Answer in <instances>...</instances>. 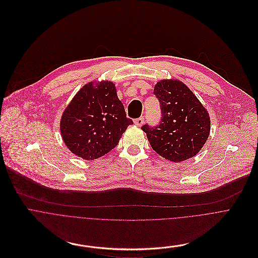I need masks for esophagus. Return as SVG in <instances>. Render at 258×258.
<instances>
[{
    "label": "esophagus",
    "instance_id": "esophagus-1",
    "mask_svg": "<svg viewBox=\"0 0 258 258\" xmlns=\"http://www.w3.org/2000/svg\"><path fill=\"white\" fill-rule=\"evenodd\" d=\"M143 123H144V118H143V117H140V118H138V119H135V120H134V124H135L136 126H138V127L142 126V125H143Z\"/></svg>",
    "mask_w": 258,
    "mask_h": 258
}]
</instances>
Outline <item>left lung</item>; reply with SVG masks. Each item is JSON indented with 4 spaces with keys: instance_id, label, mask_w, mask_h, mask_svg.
I'll list each match as a JSON object with an SVG mask.
<instances>
[{
    "instance_id": "8db88e82",
    "label": "left lung",
    "mask_w": 258,
    "mask_h": 258,
    "mask_svg": "<svg viewBox=\"0 0 258 258\" xmlns=\"http://www.w3.org/2000/svg\"><path fill=\"white\" fill-rule=\"evenodd\" d=\"M160 100L162 122L150 128L142 126L152 149L174 163L189 160L201 150L211 132L208 110L178 79H163L154 85Z\"/></svg>"
}]
</instances>
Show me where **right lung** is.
Listing matches in <instances>:
<instances>
[{
    "label": "right lung",
    "instance_id": "1",
    "mask_svg": "<svg viewBox=\"0 0 258 258\" xmlns=\"http://www.w3.org/2000/svg\"><path fill=\"white\" fill-rule=\"evenodd\" d=\"M132 124L126 117L115 83L91 81L78 90L64 110L60 131L73 154L93 161L115 148Z\"/></svg>",
    "mask_w": 258,
    "mask_h": 258
}]
</instances>
